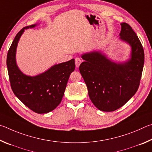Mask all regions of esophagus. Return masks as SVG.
Returning a JSON list of instances; mask_svg holds the SVG:
<instances>
[{
    "mask_svg": "<svg viewBox=\"0 0 152 152\" xmlns=\"http://www.w3.org/2000/svg\"><path fill=\"white\" fill-rule=\"evenodd\" d=\"M81 62H82V60L80 58H76L75 59V64H76V66L77 67V68H78V67L80 66Z\"/></svg>",
    "mask_w": 152,
    "mask_h": 152,
    "instance_id": "esophagus-1",
    "label": "esophagus"
}]
</instances>
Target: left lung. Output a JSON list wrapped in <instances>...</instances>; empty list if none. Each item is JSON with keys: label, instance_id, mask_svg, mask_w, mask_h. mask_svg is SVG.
Segmentation results:
<instances>
[{"label": "left lung", "instance_id": "left-lung-1", "mask_svg": "<svg viewBox=\"0 0 152 152\" xmlns=\"http://www.w3.org/2000/svg\"><path fill=\"white\" fill-rule=\"evenodd\" d=\"M119 39L132 48L130 58L115 62L101 51L82 55L79 67L90 99L98 109L110 112L124 105L138 90L144 64V51L140 39L126 23H121Z\"/></svg>", "mask_w": 152, "mask_h": 152}]
</instances>
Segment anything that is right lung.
Returning <instances> with one entry per match:
<instances>
[{
	"label": "right lung",
	"mask_w": 152,
	"mask_h": 152,
	"mask_svg": "<svg viewBox=\"0 0 152 152\" xmlns=\"http://www.w3.org/2000/svg\"><path fill=\"white\" fill-rule=\"evenodd\" d=\"M27 26L15 36L7 53V66L12 91L25 106L35 113L43 114L54 110L61 101L70 74L75 69L74 59L56 64L45 72L35 76L25 75L16 62V51L20 37Z\"/></svg>",
	"instance_id": "obj_1"
}]
</instances>
